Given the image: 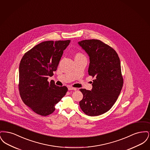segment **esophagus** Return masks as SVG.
I'll use <instances>...</instances> for the list:
<instances>
[{
	"label": "esophagus",
	"instance_id": "obj_1",
	"mask_svg": "<svg viewBox=\"0 0 150 150\" xmlns=\"http://www.w3.org/2000/svg\"><path fill=\"white\" fill-rule=\"evenodd\" d=\"M68 89H69V91H71V90L76 91V88H74V87H72V86H69V87L68 88Z\"/></svg>",
	"mask_w": 150,
	"mask_h": 150
}]
</instances>
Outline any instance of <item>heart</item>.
<instances>
[{
	"label": "heart",
	"instance_id": "b5f03b06",
	"mask_svg": "<svg viewBox=\"0 0 150 150\" xmlns=\"http://www.w3.org/2000/svg\"><path fill=\"white\" fill-rule=\"evenodd\" d=\"M75 57H84V56H83V55L82 54H81V53H78V54L76 55Z\"/></svg>",
	"mask_w": 150,
	"mask_h": 150
}]
</instances>
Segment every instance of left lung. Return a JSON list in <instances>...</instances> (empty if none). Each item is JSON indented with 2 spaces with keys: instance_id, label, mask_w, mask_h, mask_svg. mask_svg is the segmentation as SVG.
<instances>
[{
  "instance_id": "1",
  "label": "left lung",
  "mask_w": 150,
  "mask_h": 150,
  "mask_svg": "<svg viewBox=\"0 0 150 150\" xmlns=\"http://www.w3.org/2000/svg\"><path fill=\"white\" fill-rule=\"evenodd\" d=\"M78 44L89 57L88 74L94 78L91 91L80 89L83 98L79 105L86 115L98 116L110 110L121 92L120 58L112 48L100 40H84Z\"/></svg>"
}]
</instances>
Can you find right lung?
I'll return each mask as SVG.
<instances>
[{
	"label": "right lung",
	"instance_id": "add662e5",
	"mask_svg": "<svg viewBox=\"0 0 150 150\" xmlns=\"http://www.w3.org/2000/svg\"><path fill=\"white\" fill-rule=\"evenodd\" d=\"M70 40L45 41L28 51L19 66V92L23 103L37 114L46 116L55 110V105L67 92L65 86H58L53 75Z\"/></svg>",
	"mask_w": 150,
	"mask_h": 150
}]
</instances>
